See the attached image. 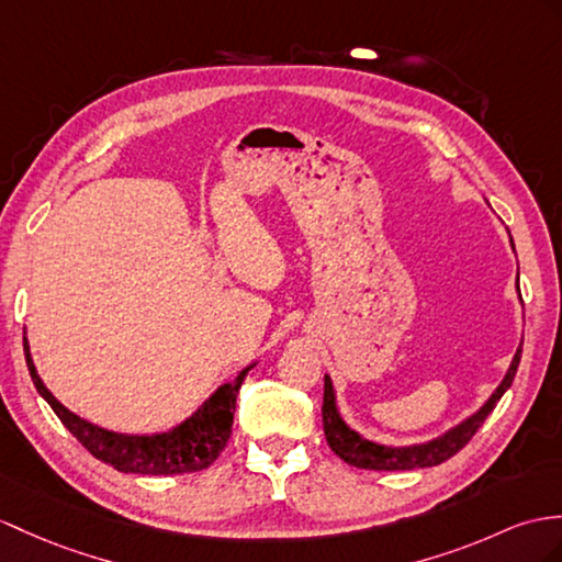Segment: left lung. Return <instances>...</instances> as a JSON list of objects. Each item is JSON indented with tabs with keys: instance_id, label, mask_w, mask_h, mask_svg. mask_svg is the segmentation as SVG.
<instances>
[{
	"instance_id": "8db88e82",
	"label": "left lung",
	"mask_w": 562,
	"mask_h": 562,
	"mask_svg": "<svg viewBox=\"0 0 562 562\" xmlns=\"http://www.w3.org/2000/svg\"><path fill=\"white\" fill-rule=\"evenodd\" d=\"M519 358H522V346L517 348L515 360L505 374L503 384L496 389V393L491 395L488 403L479 409L474 417H470L464 424H460L458 429L450 434L441 436L427 446H415V448H386V446H376L360 439L358 434L350 431L344 422H340L336 413V398H334V386L331 379L324 376V405H322V419H324V436L326 443L331 446L334 453L346 460L352 468L360 470H417V468H434V464H441L448 458H453L460 448L468 446L472 441V436L476 429L482 427L484 419L494 413L496 403L501 401V395L510 389Z\"/></svg>"
}]
</instances>
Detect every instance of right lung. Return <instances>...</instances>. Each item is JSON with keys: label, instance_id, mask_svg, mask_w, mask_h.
<instances>
[{"label": "right lung", "instance_id": "obj_1", "mask_svg": "<svg viewBox=\"0 0 562 562\" xmlns=\"http://www.w3.org/2000/svg\"><path fill=\"white\" fill-rule=\"evenodd\" d=\"M23 352L37 393L49 403L54 415L61 419L64 427L71 431L94 458L112 464L119 472L131 474H183L210 468L228 443L231 424H234L236 413V395L245 374H248V369H243L234 384L218 389L212 398L204 403L198 415L190 417L171 434L153 436V439L143 436L140 439V436H121L98 429L92 427L90 422L68 413V409L45 389L43 381H40L25 338Z\"/></svg>", "mask_w": 562, "mask_h": 562}]
</instances>
